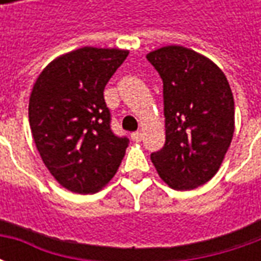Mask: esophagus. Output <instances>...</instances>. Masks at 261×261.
Returning <instances> with one entry per match:
<instances>
[{
  "instance_id": "34e87169",
  "label": "esophagus",
  "mask_w": 261,
  "mask_h": 261,
  "mask_svg": "<svg viewBox=\"0 0 261 261\" xmlns=\"http://www.w3.org/2000/svg\"><path fill=\"white\" fill-rule=\"evenodd\" d=\"M131 140L136 142H140L142 140V134L140 133V131H136V133H133V134H131Z\"/></svg>"
}]
</instances>
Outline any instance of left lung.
Here are the masks:
<instances>
[{"label": "left lung", "instance_id": "obj_1", "mask_svg": "<svg viewBox=\"0 0 261 261\" xmlns=\"http://www.w3.org/2000/svg\"><path fill=\"white\" fill-rule=\"evenodd\" d=\"M164 82L166 140L151 153L161 179L175 190L207 183L224 161L235 130L228 80L211 60L190 48L166 46L147 56Z\"/></svg>", "mask_w": 261, "mask_h": 261}]
</instances>
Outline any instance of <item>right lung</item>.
I'll list each match as a JSON object with an SVG mask.
<instances>
[{"mask_svg":"<svg viewBox=\"0 0 261 261\" xmlns=\"http://www.w3.org/2000/svg\"><path fill=\"white\" fill-rule=\"evenodd\" d=\"M127 56L119 48H78L51 61L32 89L29 124L37 151L69 192L100 190L124 158L130 141L112 130L103 91Z\"/></svg>","mask_w":261,"mask_h":261,"instance_id":"right-lung-1","label":"right lung"}]
</instances>
